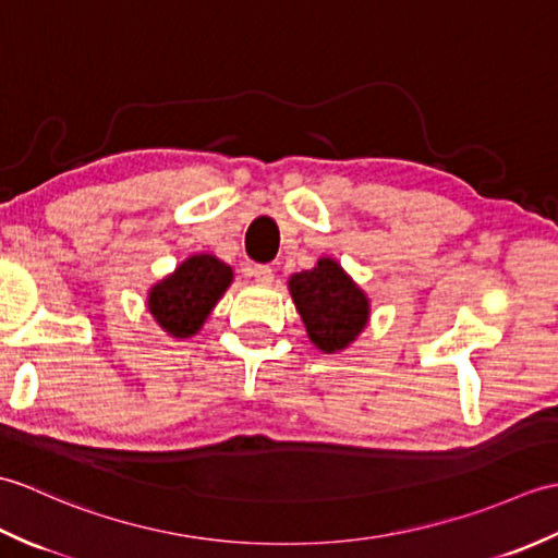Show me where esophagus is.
<instances>
[{"instance_id":"1","label":"esophagus","mask_w":558,"mask_h":558,"mask_svg":"<svg viewBox=\"0 0 558 558\" xmlns=\"http://www.w3.org/2000/svg\"><path fill=\"white\" fill-rule=\"evenodd\" d=\"M252 278L258 282V286H270V282H272V268L270 266H254L252 268Z\"/></svg>"}]
</instances>
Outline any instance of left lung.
<instances>
[{"label":"left lung","mask_w":558,"mask_h":558,"mask_svg":"<svg viewBox=\"0 0 558 558\" xmlns=\"http://www.w3.org/2000/svg\"><path fill=\"white\" fill-rule=\"evenodd\" d=\"M288 288L306 336L326 354L350 348L369 324V298L336 258L324 256L312 270L294 272Z\"/></svg>","instance_id":"left-lung-1"}]
</instances>
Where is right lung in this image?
Listing matches in <instances>:
<instances>
[{
  "label": "right lung",
  "mask_w": 558,
  "mask_h": 558,
  "mask_svg": "<svg viewBox=\"0 0 558 558\" xmlns=\"http://www.w3.org/2000/svg\"><path fill=\"white\" fill-rule=\"evenodd\" d=\"M232 268L213 254H194L150 288L148 312L172 338H192L230 288Z\"/></svg>",
  "instance_id": "add662e5"
}]
</instances>
